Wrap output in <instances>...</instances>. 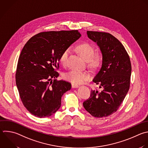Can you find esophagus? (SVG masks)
<instances>
[{"instance_id": "esophagus-1", "label": "esophagus", "mask_w": 148, "mask_h": 148, "mask_svg": "<svg viewBox=\"0 0 148 148\" xmlns=\"http://www.w3.org/2000/svg\"><path fill=\"white\" fill-rule=\"evenodd\" d=\"M72 87L73 88H76V87H78V85L76 84L72 83Z\"/></svg>"}]
</instances>
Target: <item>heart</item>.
I'll use <instances>...</instances> for the list:
<instances>
[{"label":"heart","mask_w":148,"mask_h":148,"mask_svg":"<svg viewBox=\"0 0 148 148\" xmlns=\"http://www.w3.org/2000/svg\"><path fill=\"white\" fill-rule=\"evenodd\" d=\"M76 50L79 54L87 61L92 68H97L102 63V56L101 54H95L94 47L90 43H83L76 47ZM70 49H65L60 55L59 61L63 65L66 64ZM63 77L66 80L73 83L80 84L86 82L91 78L90 75L87 72H82L77 70H71L65 73Z\"/></svg>","instance_id":"1"}]
</instances>
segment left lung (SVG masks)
Masks as SVG:
<instances>
[{
	"instance_id": "left-lung-1",
	"label": "left lung",
	"mask_w": 148,
	"mask_h": 148,
	"mask_svg": "<svg viewBox=\"0 0 148 148\" xmlns=\"http://www.w3.org/2000/svg\"><path fill=\"white\" fill-rule=\"evenodd\" d=\"M87 34L102 54V67L92 80L102 90H91L83 105L92 116L107 117L118 110L129 90L131 61L123 45L112 35L90 31Z\"/></svg>"
}]
</instances>
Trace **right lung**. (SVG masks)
<instances>
[{
  "mask_svg": "<svg viewBox=\"0 0 148 148\" xmlns=\"http://www.w3.org/2000/svg\"><path fill=\"white\" fill-rule=\"evenodd\" d=\"M80 36L77 30L42 32L24 46L16 81L24 106L34 116L49 117L60 108L61 97L71 88V84L56 79L59 76V58Z\"/></svg>",
  "mask_w": 148,
  "mask_h": 148,
  "instance_id": "add662e5",
  "label": "right lung"
}]
</instances>
